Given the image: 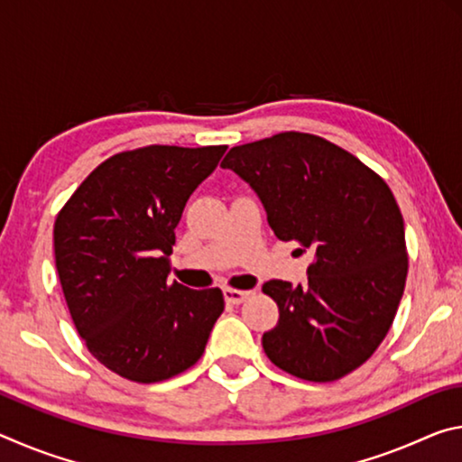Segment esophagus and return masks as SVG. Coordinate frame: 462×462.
<instances>
[{"label":"esophagus","mask_w":462,"mask_h":462,"mask_svg":"<svg viewBox=\"0 0 462 462\" xmlns=\"http://www.w3.org/2000/svg\"><path fill=\"white\" fill-rule=\"evenodd\" d=\"M250 295H253V291H242V289H234V287L224 289V300L232 303V306H238V303L246 301Z\"/></svg>","instance_id":"1"}]
</instances>
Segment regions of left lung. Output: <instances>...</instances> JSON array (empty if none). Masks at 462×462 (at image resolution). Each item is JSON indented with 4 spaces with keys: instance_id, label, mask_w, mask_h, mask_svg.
Listing matches in <instances>:
<instances>
[{
    "instance_id": "obj_1",
    "label": "left lung",
    "mask_w": 462,
    "mask_h": 462,
    "mask_svg": "<svg viewBox=\"0 0 462 462\" xmlns=\"http://www.w3.org/2000/svg\"><path fill=\"white\" fill-rule=\"evenodd\" d=\"M222 167L256 191L279 240L314 254L308 285H263L279 306L264 355L314 383L353 373L387 336L408 277L403 216L389 185L330 140L293 130L230 148Z\"/></svg>"
}]
</instances>
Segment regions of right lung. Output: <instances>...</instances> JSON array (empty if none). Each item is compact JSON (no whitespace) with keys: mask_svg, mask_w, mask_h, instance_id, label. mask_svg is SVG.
<instances>
[{"mask_svg":"<svg viewBox=\"0 0 462 462\" xmlns=\"http://www.w3.org/2000/svg\"><path fill=\"white\" fill-rule=\"evenodd\" d=\"M226 144H151L109 156L54 220V263L69 314L97 361L159 383L199 361L224 311L222 289L169 281L175 228Z\"/></svg>","mask_w":462,"mask_h":462,"instance_id":"obj_1","label":"right lung"}]
</instances>
